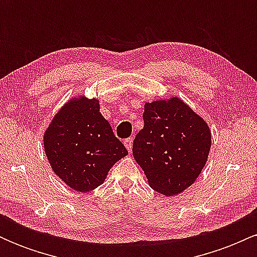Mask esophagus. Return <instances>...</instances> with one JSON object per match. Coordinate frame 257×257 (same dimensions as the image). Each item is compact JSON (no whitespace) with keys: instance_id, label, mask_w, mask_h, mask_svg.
Instances as JSON below:
<instances>
[{"instance_id":"obj_1","label":"esophagus","mask_w":257,"mask_h":257,"mask_svg":"<svg viewBox=\"0 0 257 257\" xmlns=\"http://www.w3.org/2000/svg\"><path fill=\"white\" fill-rule=\"evenodd\" d=\"M124 145L129 152H132L133 150V138H126L124 140Z\"/></svg>"}]
</instances>
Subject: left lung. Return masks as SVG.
Instances as JSON below:
<instances>
[{
  "label": "left lung",
  "instance_id": "left-lung-1",
  "mask_svg": "<svg viewBox=\"0 0 257 257\" xmlns=\"http://www.w3.org/2000/svg\"><path fill=\"white\" fill-rule=\"evenodd\" d=\"M144 128L133 143V156L155 191L172 196L192 185L208 159L211 135L206 123L174 98L146 102Z\"/></svg>",
  "mask_w": 257,
  "mask_h": 257
}]
</instances>
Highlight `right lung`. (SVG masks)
I'll return each instance as SVG.
<instances>
[{
	"label": "right lung",
	"instance_id": "right-lung-1",
	"mask_svg": "<svg viewBox=\"0 0 257 257\" xmlns=\"http://www.w3.org/2000/svg\"><path fill=\"white\" fill-rule=\"evenodd\" d=\"M99 108L96 99L70 101L44 134V151L53 170L78 192L101 185L111 167L128 155Z\"/></svg>",
	"mask_w": 257,
	"mask_h": 257
}]
</instances>
